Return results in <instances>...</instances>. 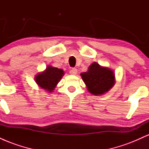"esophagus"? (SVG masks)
<instances>
[{
	"label": "esophagus",
	"mask_w": 149,
	"mask_h": 149,
	"mask_svg": "<svg viewBox=\"0 0 149 149\" xmlns=\"http://www.w3.org/2000/svg\"><path fill=\"white\" fill-rule=\"evenodd\" d=\"M69 73H71V75H76L77 73V69L76 68H72V69H70Z\"/></svg>",
	"instance_id": "esophagus-1"
}]
</instances>
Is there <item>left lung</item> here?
Returning <instances> with one entry per match:
<instances>
[{"instance_id":"left-lung-1","label":"left lung","mask_w":149,"mask_h":149,"mask_svg":"<svg viewBox=\"0 0 149 149\" xmlns=\"http://www.w3.org/2000/svg\"><path fill=\"white\" fill-rule=\"evenodd\" d=\"M80 75L88 91L95 95H103L109 91L115 83L113 71L102 67L95 62L90 65L87 72Z\"/></svg>"}]
</instances>
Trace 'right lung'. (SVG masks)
<instances>
[{
	"instance_id": "right-lung-1",
	"label": "right lung",
	"mask_w": 149,
	"mask_h": 149,
	"mask_svg": "<svg viewBox=\"0 0 149 149\" xmlns=\"http://www.w3.org/2000/svg\"><path fill=\"white\" fill-rule=\"evenodd\" d=\"M63 75V70L49 66L44 72L36 76V81L40 88L49 92H52Z\"/></svg>"
}]
</instances>
